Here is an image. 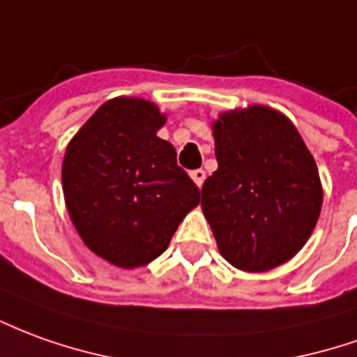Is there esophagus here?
Listing matches in <instances>:
<instances>
[{
	"label": "esophagus",
	"mask_w": 357,
	"mask_h": 357,
	"mask_svg": "<svg viewBox=\"0 0 357 357\" xmlns=\"http://www.w3.org/2000/svg\"><path fill=\"white\" fill-rule=\"evenodd\" d=\"M191 178H193V181H195L197 185L201 187V185H203L204 178H206V174H204L203 168H199V170H193V172H191Z\"/></svg>",
	"instance_id": "1"
}]
</instances>
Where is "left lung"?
<instances>
[{"label":"left lung","mask_w":357,"mask_h":357,"mask_svg":"<svg viewBox=\"0 0 357 357\" xmlns=\"http://www.w3.org/2000/svg\"><path fill=\"white\" fill-rule=\"evenodd\" d=\"M218 170L201 189V206L224 259L263 273L307 241L321 213L313 156L290 119L265 106L224 114L213 126Z\"/></svg>","instance_id":"left-lung-1"}]
</instances>
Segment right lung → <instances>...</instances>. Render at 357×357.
Masks as SVG:
<instances>
[{
    "instance_id": "add662e5",
    "label": "right lung",
    "mask_w": 357,
    "mask_h": 357,
    "mask_svg": "<svg viewBox=\"0 0 357 357\" xmlns=\"http://www.w3.org/2000/svg\"><path fill=\"white\" fill-rule=\"evenodd\" d=\"M153 102L114 98L69 143L61 168L69 216L86 248L116 266L151 263L170 243L201 191L156 135Z\"/></svg>"
}]
</instances>
